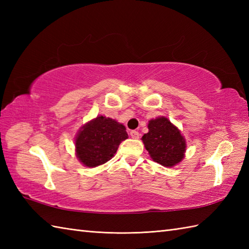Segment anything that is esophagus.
Here are the masks:
<instances>
[{"label": "esophagus", "mask_w": 249, "mask_h": 249, "mask_svg": "<svg viewBox=\"0 0 249 249\" xmlns=\"http://www.w3.org/2000/svg\"><path fill=\"white\" fill-rule=\"evenodd\" d=\"M129 135H130V137H131V138H133V139H138L139 136H140V134H139L137 130H130Z\"/></svg>", "instance_id": "esophagus-1"}]
</instances>
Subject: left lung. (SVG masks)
Segmentation results:
<instances>
[{
	"label": "left lung",
	"mask_w": 249,
	"mask_h": 249,
	"mask_svg": "<svg viewBox=\"0 0 249 249\" xmlns=\"http://www.w3.org/2000/svg\"><path fill=\"white\" fill-rule=\"evenodd\" d=\"M149 133L142 137L152 160L165 167H173L183 160L186 143L179 130L167 118L149 122Z\"/></svg>",
	"instance_id": "obj_1"
}]
</instances>
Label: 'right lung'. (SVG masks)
<instances>
[{"label":"right lung","instance_id":"1","mask_svg":"<svg viewBox=\"0 0 249 249\" xmlns=\"http://www.w3.org/2000/svg\"><path fill=\"white\" fill-rule=\"evenodd\" d=\"M127 139L124 125L100 115L83 126L76 138V152L84 166L97 167L107 162L118 151L120 143Z\"/></svg>","mask_w":249,"mask_h":249}]
</instances>
